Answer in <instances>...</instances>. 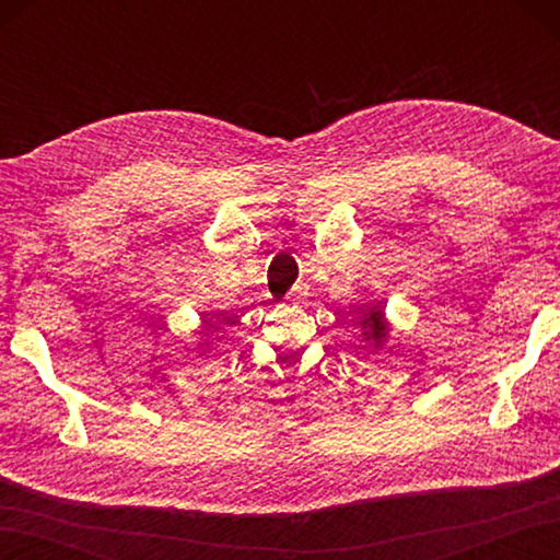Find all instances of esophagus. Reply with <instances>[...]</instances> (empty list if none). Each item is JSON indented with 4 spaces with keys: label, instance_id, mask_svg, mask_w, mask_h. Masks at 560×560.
<instances>
[{
    "label": "esophagus",
    "instance_id": "obj_1",
    "mask_svg": "<svg viewBox=\"0 0 560 560\" xmlns=\"http://www.w3.org/2000/svg\"><path fill=\"white\" fill-rule=\"evenodd\" d=\"M303 301H305V291L301 287H293L287 295V303L295 307V305H303Z\"/></svg>",
    "mask_w": 560,
    "mask_h": 560
}]
</instances>
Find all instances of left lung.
<instances>
[{
  "mask_svg": "<svg viewBox=\"0 0 560 560\" xmlns=\"http://www.w3.org/2000/svg\"><path fill=\"white\" fill-rule=\"evenodd\" d=\"M361 311H363V315L359 319V325H361L363 341L371 347V353L383 351V347L387 343V337H389V329H392L385 311L377 303L363 305Z\"/></svg>",
  "mask_w": 560,
  "mask_h": 560,
  "instance_id": "1",
  "label": "left lung"
}]
</instances>
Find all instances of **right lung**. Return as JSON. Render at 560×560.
Instances as JSON below:
<instances>
[{
    "label": "right lung",
    "mask_w": 560,
    "mask_h": 560,
    "mask_svg": "<svg viewBox=\"0 0 560 560\" xmlns=\"http://www.w3.org/2000/svg\"><path fill=\"white\" fill-rule=\"evenodd\" d=\"M201 327H205V329H201V331H199V335H201V337H205V341H201V343H197V349H201L199 353H201V355H205V353H209V347H211V343L207 341V327H209V323H207V319H201Z\"/></svg>",
    "instance_id": "1"
}]
</instances>
